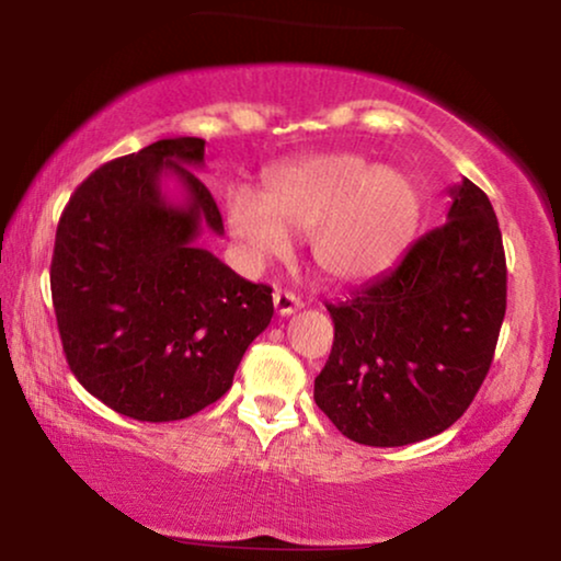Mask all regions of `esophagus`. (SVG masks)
<instances>
[{"label":"esophagus","mask_w":561,"mask_h":561,"mask_svg":"<svg viewBox=\"0 0 561 561\" xmlns=\"http://www.w3.org/2000/svg\"><path fill=\"white\" fill-rule=\"evenodd\" d=\"M273 306H275V313H278V317H290V313H296L298 309H301L304 301L296 294H290V290H275Z\"/></svg>","instance_id":"esophagus-1"}]
</instances>
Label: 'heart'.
<instances>
[{
	"mask_svg": "<svg viewBox=\"0 0 561 561\" xmlns=\"http://www.w3.org/2000/svg\"><path fill=\"white\" fill-rule=\"evenodd\" d=\"M424 198L411 173L357 152H321L271 168L263 196L232 191L229 234L250 263L286 257L290 237H309L311 260L334 283L386 273L416 234Z\"/></svg>",
	"mask_w": 561,
	"mask_h": 561,
	"instance_id": "obj_1",
	"label": "heart"
}]
</instances>
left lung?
I'll return each mask as SVG.
<instances>
[{
	"instance_id": "obj_1",
	"label": "left lung",
	"mask_w": 561,
	"mask_h": 561,
	"mask_svg": "<svg viewBox=\"0 0 561 561\" xmlns=\"http://www.w3.org/2000/svg\"><path fill=\"white\" fill-rule=\"evenodd\" d=\"M447 221L396 267L327 304L334 344L313 401L357 444L405 447L467 411L505 317V252L493 204L472 181L449 188Z\"/></svg>"
}]
</instances>
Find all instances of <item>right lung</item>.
Returning <instances> with one entry per match:
<instances>
[{
	"label": "right lung",
	"mask_w": 561,
	"mask_h": 561,
	"mask_svg": "<svg viewBox=\"0 0 561 561\" xmlns=\"http://www.w3.org/2000/svg\"><path fill=\"white\" fill-rule=\"evenodd\" d=\"M202 137H168L104 163L60 214L50 263L53 309L68 367L112 411L179 421L219 401L273 319V288L250 283L209 250L225 234ZM180 183L168 199L162 181Z\"/></svg>",
	"instance_id": "right-lung-1"
}]
</instances>
